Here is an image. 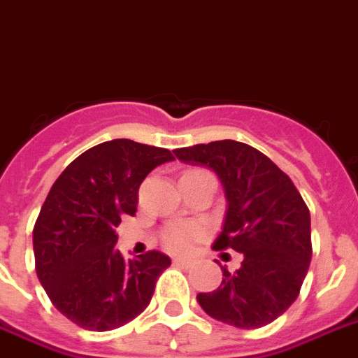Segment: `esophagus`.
<instances>
[{
  "instance_id": "obj_1",
  "label": "esophagus",
  "mask_w": 358,
  "mask_h": 358,
  "mask_svg": "<svg viewBox=\"0 0 358 358\" xmlns=\"http://www.w3.org/2000/svg\"><path fill=\"white\" fill-rule=\"evenodd\" d=\"M173 263L176 264V266H187L189 261H187V259H184V257H174Z\"/></svg>"
}]
</instances>
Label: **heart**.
<instances>
[{
	"label": "heart",
	"instance_id": "obj_1",
	"mask_svg": "<svg viewBox=\"0 0 358 358\" xmlns=\"http://www.w3.org/2000/svg\"><path fill=\"white\" fill-rule=\"evenodd\" d=\"M202 237V229L193 224H182L171 228L165 234V246L173 252H187L196 239Z\"/></svg>",
	"mask_w": 358,
	"mask_h": 358
}]
</instances>
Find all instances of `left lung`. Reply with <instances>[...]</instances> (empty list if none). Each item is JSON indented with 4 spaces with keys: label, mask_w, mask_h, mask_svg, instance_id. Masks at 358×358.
<instances>
[{
    "label": "left lung",
    "mask_w": 358,
    "mask_h": 358,
    "mask_svg": "<svg viewBox=\"0 0 358 358\" xmlns=\"http://www.w3.org/2000/svg\"><path fill=\"white\" fill-rule=\"evenodd\" d=\"M184 164L215 171L228 209L213 248L243 254L235 272L226 266L213 292L196 296L211 318L241 329L274 322L300 294L309 270L310 215L292 180L270 158L234 139L174 150Z\"/></svg>",
    "instance_id": "obj_1"
}]
</instances>
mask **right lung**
Listing matches in <instances>:
<instances>
[{
	"instance_id": "add662e5",
	"label": "right lung",
	"mask_w": 358,
	"mask_h": 358,
	"mask_svg": "<svg viewBox=\"0 0 358 358\" xmlns=\"http://www.w3.org/2000/svg\"><path fill=\"white\" fill-rule=\"evenodd\" d=\"M171 150L112 139L62 171L33 229L36 274L51 303L88 331H110L141 315L159 274L171 264L162 252L124 261L115 250L121 217L136 215L139 185Z\"/></svg>"
}]
</instances>
